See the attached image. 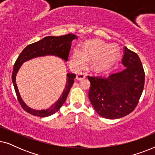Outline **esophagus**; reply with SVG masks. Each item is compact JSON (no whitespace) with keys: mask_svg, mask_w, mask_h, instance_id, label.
<instances>
[{"mask_svg":"<svg viewBox=\"0 0 155 155\" xmlns=\"http://www.w3.org/2000/svg\"><path fill=\"white\" fill-rule=\"evenodd\" d=\"M85 77H86V76H85V75H84V73H80L78 74L77 76H76V79H77L78 80H82L84 79Z\"/></svg>","mask_w":155,"mask_h":155,"instance_id":"1","label":"esophagus"}]
</instances>
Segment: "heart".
Listing matches in <instances>:
<instances>
[{
    "label": "heart",
    "mask_w": 155,
    "mask_h": 155,
    "mask_svg": "<svg viewBox=\"0 0 155 155\" xmlns=\"http://www.w3.org/2000/svg\"><path fill=\"white\" fill-rule=\"evenodd\" d=\"M98 39L88 40L84 42L83 49L74 48L71 57L70 64L75 70H80L86 65L87 59H92V67L96 71H104L111 68L116 59V52L112 48Z\"/></svg>",
    "instance_id": "obj_1"
}]
</instances>
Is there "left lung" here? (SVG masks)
<instances>
[{
    "mask_svg": "<svg viewBox=\"0 0 155 155\" xmlns=\"http://www.w3.org/2000/svg\"><path fill=\"white\" fill-rule=\"evenodd\" d=\"M124 68L107 76H87L89 99L101 117L116 119L130 114L137 107L145 84V71L136 53L124 47Z\"/></svg>",
    "mask_w": 155,
    "mask_h": 155,
    "instance_id": "obj_1",
    "label": "left lung"
}]
</instances>
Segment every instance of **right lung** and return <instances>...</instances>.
Returning <instances> with one entry per match:
<instances>
[{
	"label": "right lung",
	"mask_w": 155,
	"mask_h": 155,
	"mask_svg": "<svg viewBox=\"0 0 155 155\" xmlns=\"http://www.w3.org/2000/svg\"><path fill=\"white\" fill-rule=\"evenodd\" d=\"M76 39H78L77 36L73 35V34H68V35L59 36V37L48 36V37L43 38L39 41L27 46L21 52L18 58H17L14 64L13 71L12 73V81L13 83L19 103L20 104L22 109L27 113L36 116H39V117H46V116H49L56 113L66 100L70 90L73 84L75 74H67L66 84H65V89L63 90V92L60 98L56 103H54L51 107L46 110H35L29 107L22 101L20 93H19L18 87H17L16 75L21 65L25 61L30 60L31 58L46 56V55L58 56L59 58H62L63 60L68 61L69 52L71 48V43L73 40Z\"/></svg>",
	"instance_id": "1"
}]
</instances>
